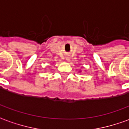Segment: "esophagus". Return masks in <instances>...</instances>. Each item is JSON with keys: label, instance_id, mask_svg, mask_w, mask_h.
I'll use <instances>...</instances> for the list:
<instances>
[{"label": "esophagus", "instance_id": "esophagus-1", "mask_svg": "<svg viewBox=\"0 0 129 129\" xmlns=\"http://www.w3.org/2000/svg\"><path fill=\"white\" fill-rule=\"evenodd\" d=\"M70 60V57H66V61H69Z\"/></svg>", "mask_w": 129, "mask_h": 129}]
</instances>
